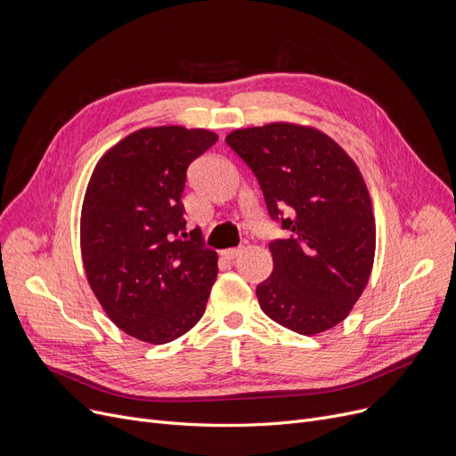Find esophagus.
I'll use <instances>...</instances> for the list:
<instances>
[{"label": "esophagus", "instance_id": "esophagus-1", "mask_svg": "<svg viewBox=\"0 0 456 456\" xmlns=\"http://www.w3.org/2000/svg\"><path fill=\"white\" fill-rule=\"evenodd\" d=\"M240 253H242V248H231V249L222 251V256L227 258V260H232V258H236Z\"/></svg>", "mask_w": 456, "mask_h": 456}]
</instances>
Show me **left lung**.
Returning a JSON list of instances; mask_svg holds the SVG:
<instances>
[{"label":"left lung","mask_w":456,"mask_h":456,"mask_svg":"<svg viewBox=\"0 0 456 456\" xmlns=\"http://www.w3.org/2000/svg\"><path fill=\"white\" fill-rule=\"evenodd\" d=\"M225 142L258 179L272 218L292 231L270 244L273 272L256 286L262 313L305 337L338 325L375 258V216L356 162L323 131L290 122L234 129Z\"/></svg>","instance_id":"8db88e82"}]
</instances>
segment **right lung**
I'll list each match as a JSON object with an SVG mask.
<instances>
[{"label": "right lung", "mask_w": 456, "mask_h": 456, "mask_svg": "<svg viewBox=\"0 0 456 456\" xmlns=\"http://www.w3.org/2000/svg\"><path fill=\"white\" fill-rule=\"evenodd\" d=\"M218 134L183 126L142 127L95 164L81 208V256L90 289L129 337L167 344L194 327L218 273V253L191 231L181 196L188 164Z\"/></svg>", "instance_id": "add662e5"}]
</instances>
